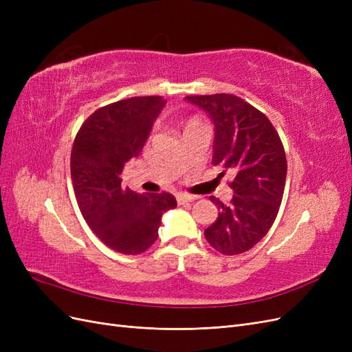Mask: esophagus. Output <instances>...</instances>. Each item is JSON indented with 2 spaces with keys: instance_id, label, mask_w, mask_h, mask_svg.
I'll use <instances>...</instances> for the list:
<instances>
[{
  "instance_id": "34e87169",
  "label": "esophagus",
  "mask_w": 352,
  "mask_h": 352,
  "mask_svg": "<svg viewBox=\"0 0 352 352\" xmlns=\"http://www.w3.org/2000/svg\"><path fill=\"white\" fill-rule=\"evenodd\" d=\"M176 199H177V204H186V202H192L195 197L188 195V194H177Z\"/></svg>"
}]
</instances>
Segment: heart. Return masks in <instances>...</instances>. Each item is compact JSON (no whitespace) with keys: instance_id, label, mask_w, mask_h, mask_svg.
<instances>
[{"instance_id":"b5f03b06","label":"heart","mask_w":352,"mask_h":352,"mask_svg":"<svg viewBox=\"0 0 352 352\" xmlns=\"http://www.w3.org/2000/svg\"><path fill=\"white\" fill-rule=\"evenodd\" d=\"M198 126H202L198 120H195V119H192V120H189L186 124H185V131H188V129H192V127H198Z\"/></svg>"}]
</instances>
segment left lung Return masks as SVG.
Here are the masks:
<instances>
[{
	"mask_svg": "<svg viewBox=\"0 0 352 352\" xmlns=\"http://www.w3.org/2000/svg\"><path fill=\"white\" fill-rule=\"evenodd\" d=\"M214 123L211 163L229 170L233 197L229 204L210 197L219 216L204 230L212 248L225 255L251 250L278 216L286 180V155L280 138L260 110L232 94L189 95Z\"/></svg>",
	"mask_w": 352,
	"mask_h": 352,
	"instance_id": "1",
	"label": "left lung"
}]
</instances>
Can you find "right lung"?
<instances>
[{
  "label": "right lung",
  "instance_id": "add662e5",
  "mask_svg": "<svg viewBox=\"0 0 352 352\" xmlns=\"http://www.w3.org/2000/svg\"><path fill=\"white\" fill-rule=\"evenodd\" d=\"M166 105L163 97H133L105 105L83 122L74 138L70 172L83 219L109 248L136 255L158 236L163 212L176 207L172 194H136L122 172L140 155Z\"/></svg>",
  "mask_w": 352,
  "mask_h": 352
}]
</instances>
